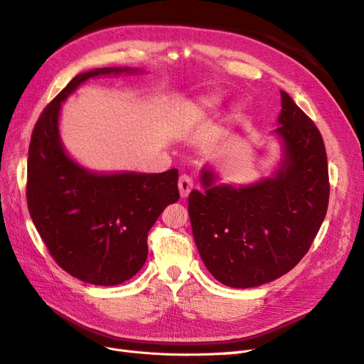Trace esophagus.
Segmentation results:
<instances>
[{
  "mask_svg": "<svg viewBox=\"0 0 364 364\" xmlns=\"http://www.w3.org/2000/svg\"><path fill=\"white\" fill-rule=\"evenodd\" d=\"M179 191H181V197H186L190 194V191L193 190V179L190 178V176L186 174H182L179 178Z\"/></svg>",
  "mask_w": 364,
  "mask_h": 364,
  "instance_id": "obj_1",
  "label": "esophagus"
}]
</instances>
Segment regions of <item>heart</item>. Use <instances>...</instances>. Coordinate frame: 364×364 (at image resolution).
<instances>
[{"mask_svg":"<svg viewBox=\"0 0 364 364\" xmlns=\"http://www.w3.org/2000/svg\"><path fill=\"white\" fill-rule=\"evenodd\" d=\"M209 106V102H202V103H197V105H194L193 107H190V111H188V119L190 121H196L197 118H200L202 117V114H203V111L205 109Z\"/></svg>","mask_w":364,"mask_h":364,"instance_id":"1","label":"heart"}]
</instances>
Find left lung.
I'll return each instance as SVG.
<instances>
[{
    "label": "left lung",
    "instance_id": "obj_1",
    "mask_svg": "<svg viewBox=\"0 0 364 364\" xmlns=\"http://www.w3.org/2000/svg\"><path fill=\"white\" fill-rule=\"evenodd\" d=\"M277 134L284 161L273 179L234 188L191 191L188 214L196 246L213 277L234 289L270 282L290 272L310 250L329 200V176L321 132L291 97L281 91Z\"/></svg>",
    "mask_w": 364,
    "mask_h": 364
}]
</instances>
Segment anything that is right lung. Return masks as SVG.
I'll return each instance as SVG.
<instances>
[{"mask_svg":"<svg viewBox=\"0 0 364 364\" xmlns=\"http://www.w3.org/2000/svg\"><path fill=\"white\" fill-rule=\"evenodd\" d=\"M127 68H97L75 75L39 115L27 162V206L51 258L71 277L117 285L147 259V235L165 206L179 200V171L94 174L71 161L59 139L60 103L91 77Z\"/></svg>","mask_w":364,"mask_h":364,"instance_id":"add662e5","label":"right lung"}]
</instances>
